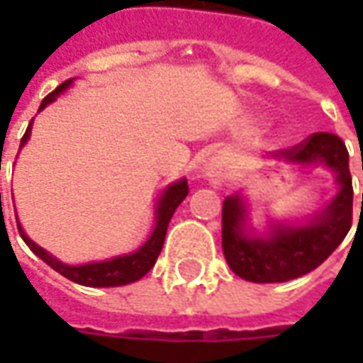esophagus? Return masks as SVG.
I'll return each mask as SVG.
<instances>
[{
    "instance_id": "1",
    "label": "esophagus",
    "mask_w": 363,
    "mask_h": 363,
    "mask_svg": "<svg viewBox=\"0 0 363 363\" xmlns=\"http://www.w3.org/2000/svg\"><path fill=\"white\" fill-rule=\"evenodd\" d=\"M202 175L203 177H208L212 184H220V182L226 177V165H224V161H220L218 157L203 161Z\"/></svg>"
}]
</instances>
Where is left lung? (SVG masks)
<instances>
[{
    "mask_svg": "<svg viewBox=\"0 0 363 363\" xmlns=\"http://www.w3.org/2000/svg\"><path fill=\"white\" fill-rule=\"evenodd\" d=\"M277 157L299 167H328L335 174L337 194L315 216L297 224L271 220L267 232H257L250 226L248 206L240 194L224 200V257L234 274L252 283H285L311 272L342 244L352 228L354 188L350 155L337 135L315 133L299 145L279 151Z\"/></svg>",
    "mask_w": 363,
    "mask_h": 363,
    "instance_id": "8db88e82",
    "label": "left lung"
}]
</instances>
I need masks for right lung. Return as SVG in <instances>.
<instances>
[{"label": "right lung", "mask_w": 363, "mask_h": 363, "mask_svg": "<svg viewBox=\"0 0 363 363\" xmlns=\"http://www.w3.org/2000/svg\"><path fill=\"white\" fill-rule=\"evenodd\" d=\"M72 82H74V78L66 80L56 91L50 92L48 96L42 101L40 111L46 108L50 103H54L66 89H70ZM32 123H34V119H32ZM32 123L28 125V129H26L23 137H21L20 149L28 143V139L32 135ZM186 196H188V179L186 177L169 184L167 188L161 191L160 200L155 203V228L151 232V236L135 252L123 255V257H113L108 258V260H101V262H86V264H77V267L64 264L56 257H52L48 250H44L34 240H30L28 234L21 228L20 222H18V230H20L23 242L30 246V250L34 252L35 257L42 258L54 271L60 272L66 279H70L72 283H78V285L84 286L129 285V283L139 281L141 277H145L147 272L153 269L155 260L160 257L161 248H163V240H165V232H167V226H169V220H172L174 212L177 210V206L186 200ZM16 220H18V216H16Z\"/></svg>", "instance_id": "1"}]
</instances>
